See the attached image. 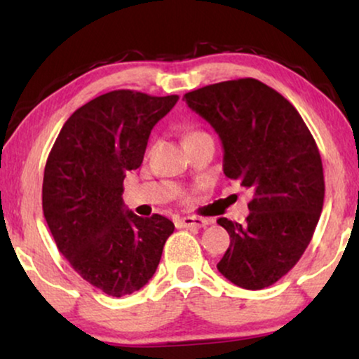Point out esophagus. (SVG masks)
<instances>
[{
    "label": "esophagus",
    "instance_id": "1",
    "mask_svg": "<svg viewBox=\"0 0 359 359\" xmlns=\"http://www.w3.org/2000/svg\"><path fill=\"white\" fill-rule=\"evenodd\" d=\"M178 224L186 229H203L205 225H209V220L203 217H181Z\"/></svg>",
    "mask_w": 359,
    "mask_h": 359
}]
</instances>
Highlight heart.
<instances>
[{"label": "heart", "instance_id": "b5f03b06", "mask_svg": "<svg viewBox=\"0 0 359 359\" xmlns=\"http://www.w3.org/2000/svg\"><path fill=\"white\" fill-rule=\"evenodd\" d=\"M198 134H203V132H191V134H188V135H186V139H188V137H193V135H198Z\"/></svg>", "mask_w": 359, "mask_h": 359}]
</instances>
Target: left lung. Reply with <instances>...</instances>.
<instances>
[{
	"mask_svg": "<svg viewBox=\"0 0 359 359\" xmlns=\"http://www.w3.org/2000/svg\"><path fill=\"white\" fill-rule=\"evenodd\" d=\"M224 147V173L252 193L247 222L220 217L230 245L217 269L243 289H264L299 262L320 217L322 158L306 122L286 97L255 78L186 93Z\"/></svg>",
	"mask_w": 359,
	"mask_h": 359,
	"instance_id": "left-lung-1",
	"label": "left lung"
}]
</instances>
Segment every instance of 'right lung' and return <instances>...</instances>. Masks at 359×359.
I'll return each mask as SVG.
<instances>
[{
    "label": "right lung",
    "mask_w": 359,
    "mask_h": 359,
    "mask_svg": "<svg viewBox=\"0 0 359 359\" xmlns=\"http://www.w3.org/2000/svg\"><path fill=\"white\" fill-rule=\"evenodd\" d=\"M180 97L116 90L68 117L47 158L42 209L73 269L107 296L144 287L175 225L139 217L122 201L127 171L142 165L150 132Z\"/></svg>",
    "instance_id": "obj_1"
}]
</instances>
